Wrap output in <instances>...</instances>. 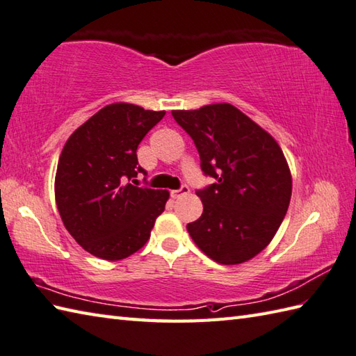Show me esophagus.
<instances>
[{
    "mask_svg": "<svg viewBox=\"0 0 356 356\" xmlns=\"http://www.w3.org/2000/svg\"><path fill=\"white\" fill-rule=\"evenodd\" d=\"M190 193V188H188L186 185H182L179 188V190H174V191H171V195L174 199H179V197H182V195H185V194H188Z\"/></svg>",
    "mask_w": 356,
    "mask_h": 356,
    "instance_id": "esophagus-1",
    "label": "esophagus"
}]
</instances>
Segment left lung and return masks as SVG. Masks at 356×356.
Wrapping results in <instances>:
<instances>
[{
	"mask_svg": "<svg viewBox=\"0 0 356 356\" xmlns=\"http://www.w3.org/2000/svg\"><path fill=\"white\" fill-rule=\"evenodd\" d=\"M171 115L194 140L203 174L216 179L195 191L203 213L188 232L217 263L251 260L270 243L289 208L292 177L282 148L231 104Z\"/></svg>",
	"mask_w": 356,
	"mask_h": 356,
	"instance_id": "obj_1",
	"label": "left lung"
}]
</instances>
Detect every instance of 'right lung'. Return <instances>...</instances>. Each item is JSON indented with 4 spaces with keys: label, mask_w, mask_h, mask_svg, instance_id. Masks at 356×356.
I'll return each mask as SVG.
<instances>
[{
    "label": "right lung",
    "mask_w": 356,
    "mask_h": 356,
    "mask_svg": "<svg viewBox=\"0 0 356 356\" xmlns=\"http://www.w3.org/2000/svg\"><path fill=\"white\" fill-rule=\"evenodd\" d=\"M165 111L111 104L82 124L59 156L55 197L64 226L87 252L122 260L147 243L168 191L130 184L140 140Z\"/></svg>",
    "instance_id": "add662e5"
}]
</instances>
